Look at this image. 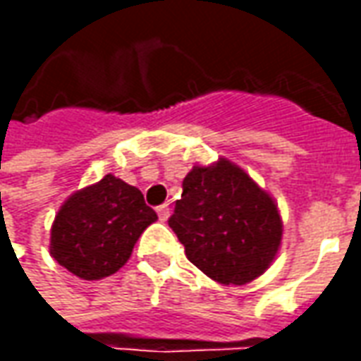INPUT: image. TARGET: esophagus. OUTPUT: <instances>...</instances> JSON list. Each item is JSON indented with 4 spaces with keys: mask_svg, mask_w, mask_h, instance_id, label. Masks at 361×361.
Here are the masks:
<instances>
[{
    "mask_svg": "<svg viewBox=\"0 0 361 361\" xmlns=\"http://www.w3.org/2000/svg\"><path fill=\"white\" fill-rule=\"evenodd\" d=\"M157 212H158V219L162 220V222H166L168 216H170V207H168V204H160V207L157 209Z\"/></svg>",
    "mask_w": 361,
    "mask_h": 361,
    "instance_id": "obj_1",
    "label": "esophagus"
}]
</instances>
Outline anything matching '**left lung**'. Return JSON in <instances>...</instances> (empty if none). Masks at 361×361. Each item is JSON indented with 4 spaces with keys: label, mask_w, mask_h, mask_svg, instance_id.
I'll list each match as a JSON object with an SVG mask.
<instances>
[{
    "label": "left lung",
    "mask_w": 361,
    "mask_h": 361,
    "mask_svg": "<svg viewBox=\"0 0 361 361\" xmlns=\"http://www.w3.org/2000/svg\"><path fill=\"white\" fill-rule=\"evenodd\" d=\"M181 188L168 224L199 271L220 284L242 286L271 267L282 220L272 197L240 166L226 158L193 166Z\"/></svg>",
    "instance_id": "obj_1"
}]
</instances>
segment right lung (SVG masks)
I'll use <instances>...</instances> for the list:
<instances>
[{"label": "right lung", "mask_w": 361, "mask_h": 361, "mask_svg": "<svg viewBox=\"0 0 361 361\" xmlns=\"http://www.w3.org/2000/svg\"><path fill=\"white\" fill-rule=\"evenodd\" d=\"M157 219L139 189L108 173L61 204L51 224V257L82 280L110 276Z\"/></svg>", "instance_id": "add662e5"}]
</instances>
